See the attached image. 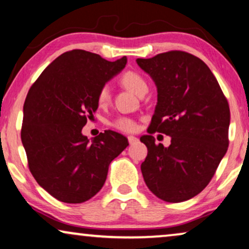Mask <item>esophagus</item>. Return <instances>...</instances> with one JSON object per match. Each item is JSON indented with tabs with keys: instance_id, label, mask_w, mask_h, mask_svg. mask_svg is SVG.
<instances>
[{
	"instance_id": "esophagus-1",
	"label": "esophagus",
	"mask_w": 249,
	"mask_h": 249,
	"mask_svg": "<svg viewBox=\"0 0 249 249\" xmlns=\"http://www.w3.org/2000/svg\"><path fill=\"white\" fill-rule=\"evenodd\" d=\"M128 141H129V144H135V142H138V138L134 137V136H128Z\"/></svg>"
}]
</instances>
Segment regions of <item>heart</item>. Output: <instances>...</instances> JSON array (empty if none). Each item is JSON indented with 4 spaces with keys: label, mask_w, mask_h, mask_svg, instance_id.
<instances>
[{
    "label": "heart",
    "mask_w": 249,
    "mask_h": 249,
    "mask_svg": "<svg viewBox=\"0 0 249 249\" xmlns=\"http://www.w3.org/2000/svg\"><path fill=\"white\" fill-rule=\"evenodd\" d=\"M121 83L124 85L125 87L129 88L131 91H134L136 95H141L144 93V91H147L148 85L144 79V77L142 76L141 73L136 72V71H127L122 74L121 77ZM110 88L108 86H103L98 91L97 95V102L101 107L103 105H107L108 102H110ZM113 125L115 128L120 129L122 131H134L136 129V122L130 118H119L114 121Z\"/></svg>",
    "instance_id": "obj_1"
}]
</instances>
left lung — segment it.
Masks as SVG:
<instances>
[{
  "instance_id": "8db88e82",
  "label": "left lung",
  "mask_w": 249,
  "mask_h": 249,
  "mask_svg": "<svg viewBox=\"0 0 249 249\" xmlns=\"http://www.w3.org/2000/svg\"><path fill=\"white\" fill-rule=\"evenodd\" d=\"M136 62L158 89L148 135L141 137L147 147L142 177L160 199L185 202L209 185L226 155L229 104L210 68L193 54L170 51ZM154 132L172 137L169 148L155 144Z\"/></svg>"
}]
</instances>
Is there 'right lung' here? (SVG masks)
Returning a JSON list of instances; mask_svg holds the SVG:
<instances>
[{
	"label": "right lung",
	"mask_w": 249,
	"mask_h": 249,
	"mask_svg": "<svg viewBox=\"0 0 249 249\" xmlns=\"http://www.w3.org/2000/svg\"><path fill=\"white\" fill-rule=\"evenodd\" d=\"M127 64L72 50L56 57L30 87L23 104L21 142L38 185L63 203H84L107 180L108 165L129 145L105 130L89 141L81 134L98 107V91Z\"/></svg>",
	"instance_id": "right-lung-1"
}]
</instances>
